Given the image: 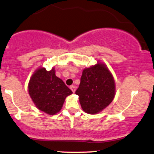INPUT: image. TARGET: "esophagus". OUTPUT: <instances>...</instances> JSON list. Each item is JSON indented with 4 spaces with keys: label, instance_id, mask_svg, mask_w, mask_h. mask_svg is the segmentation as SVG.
<instances>
[{
    "label": "esophagus",
    "instance_id": "esophagus-1",
    "mask_svg": "<svg viewBox=\"0 0 154 154\" xmlns=\"http://www.w3.org/2000/svg\"><path fill=\"white\" fill-rule=\"evenodd\" d=\"M70 89L71 90H72V92H75V86H70Z\"/></svg>",
    "mask_w": 154,
    "mask_h": 154
}]
</instances>
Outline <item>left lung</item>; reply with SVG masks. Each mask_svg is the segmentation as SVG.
I'll use <instances>...</instances> for the list:
<instances>
[{"mask_svg": "<svg viewBox=\"0 0 154 154\" xmlns=\"http://www.w3.org/2000/svg\"><path fill=\"white\" fill-rule=\"evenodd\" d=\"M84 112L94 115L101 112L112 103L115 95V83L106 66L97 63L85 68L75 91Z\"/></svg>", "mask_w": 154, "mask_h": 154, "instance_id": "1", "label": "left lung"}]
</instances>
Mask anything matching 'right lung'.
<instances>
[{
	"label": "right lung",
	"mask_w": 154,
	"mask_h": 154,
	"mask_svg": "<svg viewBox=\"0 0 154 154\" xmlns=\"http://www.w3.org/2000/svg\"><path fill=\"white\" fill-rule=\"evenodd\" d=\"M29 93L39 110L53 115L61 110L66 97L72 92L56 75L55 69L48 71L40 67L30 79Z\"/></svg>",
	"instance_id": "1"
}]
</instances>
